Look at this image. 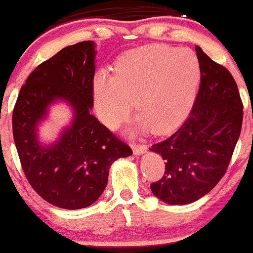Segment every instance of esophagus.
<instances>
[{
  "label": "esophagus",
  "mask_w": 253,
  "mask_h": 253,
  "mask_svg": "<svg viewBox=\"0 0 253 253\" xmlns=\"http://www.w3.org/2000/svg\"><path fill=\"white\" fill-rule=\"evenodd\" d=\"M131 148H133V153L135 155H142V154H144V153L148 150L147 145H143V144H139V145L133 144V145H131Z\"/></svg>",
  "instance_id": "1"
}]
</instances>
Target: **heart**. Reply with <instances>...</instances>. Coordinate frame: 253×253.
<instances>
[{
	"mask_svg": "<svg viewBox=\"0 0 253 253\" xmlns=\"http://www.w3.org/2000/svg\"><path fill=\"white\" fill-rule=\"evenodd\" d=\"M201 79V62L188 48L161 43L134 48L118 57L113 75L95 76V110L104 125L115 129L134 101L136 128L163 134L188 114Z\"/></svg>",
	"mask_w": 253,
	"mask_h": 253,
	"instance_id": "heart-1",
	"label": "heart"
}]
</instances>
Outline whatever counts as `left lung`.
Returning a JSON list of instances; mask_svg holds the SVG:
<instances>
[{"instance_id":"8db88e82","label":"left lung","mask_w":253,"mask_h":253,"mask_svg":"<svg viewBox=\"0 0 253 253\" xmlns=\"http://www.w3.org/2000/svg\"><path fill=\"white\" fill-rule=\"evenodd\" d=\"M202 79L191 114L175 133L149 150L166 161V173L150 189L168 205H188L212 191L227 170L243 119L237 84L199 46Z\"/></svg>"}]
</instances>
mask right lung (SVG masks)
I'll return each mask as SVG.
<instances>
[{"label": "right lung", "instance_id": "right-lung-1", "mask_svg": "<svg viewBox=\"0 0 253 253\" xmlns=\"http://www.w3.org/2000/svg\"><path fill=\"white\" fill-rule=\"evenodd\" d=\"M95 47L94 41L66 46L39 65L13 109V139L25 175L39 196L64 210L91 206L105 189L111 164L133 154L90 114ZM59 102L71 108V123L54 142H41L40 124Z\"/></svg>", "mask_w": 253, "mask_h": 253}]
</instances>
